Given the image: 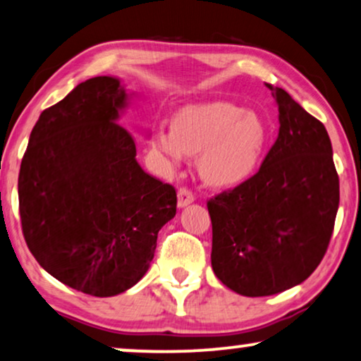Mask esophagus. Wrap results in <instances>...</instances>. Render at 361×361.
I'll return each mask as SVG.
<instances>
[{"mask_svg": "<svg viewBox=\"0 0 361 361\" xmlns=\"http://www.w3.org/2000/svg\"><path fill=\"white\" fill-rule=\"evenodd\" d=\"M193 201H195V195L191 193L190 190L186 188L178 190V206H180V208H185V206L191 204Z\"/></svg>", "mask_w": 361, "mask_h": 361, "instance_id": "34e87169", "label": "esophagus"}]
</instances>
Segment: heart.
Masks as SVG:
<instances>
[{
  "mask_svg": "<svg viewBox=\"0 0 361 361\" xmlns=\"http://www.w3.org/2000/svg\"><path fill=\"white\" fill-rule=\"evenodd\" d=\"M269 127L257 114L231 102L188 105L173 117L171 128H157L152 145L171 163L198 158L209 185L231 188L247 181L261 166Z\"/></svg>",
  "mask_w": 361,
  "mask_h": 361,
  "instance_id": "obj_1",
  "label": "heart"
}]
</instances>
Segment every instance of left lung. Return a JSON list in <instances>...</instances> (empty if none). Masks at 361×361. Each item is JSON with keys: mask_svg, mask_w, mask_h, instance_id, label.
Here are the masks:
<instances>
[{"mask_svg": "<svg viewBox=\"0 0 361 361\" xmlns=\"http://www.w3.org/2000/svg\"><path fill=\"white\" fill-rule=\"evenodd\" d=\"M279 135L256 175L208 201L211 266L231 290L264 297L299 286L329 247L340 185L324 123L272 87Z\"/></svg>", "mask_w": 361, "mask_h": 361, "instance_id": "obj_1", "label": "left lung"}]
</instances>
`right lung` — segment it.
<instances>
[{
  "label": "right lung",
  "mask_w": 361,
  "mask_h": 361,
  "mask_svg": "<svg viewBox=\"0 0 361 361\" xmlns=\"http://www.w3.org/2000/svg\"><path fill=\"white\" fill-rule=\"evenodd\" d=\"M128 94L92 77L46 109L18 178L19 216L39 266L72 289L122 294L150 267L158 231L176 214V191L142 170L118 123Z\"/></svg>",
  "instance_id": "right-lung-1"
}]
</instances>
